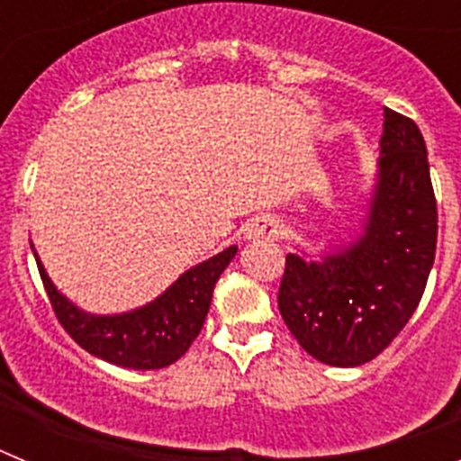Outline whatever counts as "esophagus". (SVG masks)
I'll use <instances>...</instances> for the list:
<instances>
[{
    "label": "esophagus",
    "mask_w": 461,
    "mask_h": 461,
    "mask_svg": "<svg viewBox=\"0 0 461 461\" xmlns=\"http://www.w3.org/2000/svg\"><path fill=\"white\" fill-rule=\"evenodd\" d=\"M281 223L276 221L270 214H260V217L251 219L247 223V230H244V238L249 242H272V240L279 238Z\"/></svg>",
    "instance_id": "esophagus-1"
}]
</instances>
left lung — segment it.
<instances>
[{
	"mask_svg": "<svg viewBox=\"0 0 461 461\" xmlns=\"http://www.w3.org/2000/svg\"><path fill=\"white\" fill-rule=\"evenodd\" d=\"M383 117L365 233L323 260L288 254L276 297L297 344L332 367H357L388 348L420 303L437 254L425 138L411 117L390 108Z\"/></svg>",
	"mask_w": 461,
	"mask_h": 461,
	"instance_id": "8db88e82",
	"label": "left lung"
}]
</instances>
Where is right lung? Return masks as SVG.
Here are the masks:
<instances>
[{"label":"right lung","instance_id":"1","mask_svg":"<svg viewBox=\"0 0 461 461\" xmlns=\"http://www.w3.org/2000/svg\"><path fill=\"white\" fill-rule=\"evenodd\" d=\"M235 254L238 247H228L201 266L191 267L164 295L145 307L115 316H96L78 309L57 291L34 251L52 312L71 339L92 356L129 369L168 367L189 351L210 312L214 284Z\"/></svg>","mask_w":461,"mask_h":461}]
</instances>
